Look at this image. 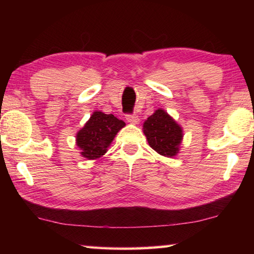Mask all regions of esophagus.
Masks as SVG:
<instances>
[{
    "label": "esophagus",
    "instance_id": "34e87169",
    "mask_svg": "<svg viewBox=\"0 0 254 254\" xmlns=\"http://www.w3.org/2000/svg\"><path fill=\"white\" fill-rule=\"evenodd\" d=\"M127 121L131 124H139L140 119L136 114H128L127 115Z\"/></svg>",
    "mask_w": 254,
    "mask_h": 254
}]
</instances>
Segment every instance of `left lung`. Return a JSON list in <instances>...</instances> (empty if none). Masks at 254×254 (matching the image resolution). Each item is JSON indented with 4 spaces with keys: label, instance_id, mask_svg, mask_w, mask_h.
<instances>
[{
    "label": "left lung",
    "instance_id": "left-lung-1",
    "mask_svg": "<svg viewBox=\"0 0 254 254\" xmlns=\"http://www.w3.org/2000/svg\"><path fill=\"white\" fill-rule=\"evenodd\" d=\"M143 133L154 151L173 158L179 153L184 131L173 117L163 109H158L143 123Z\"/></svg>",
    "mask_w": 254,
    "mask_h": 254
}]
</instances>
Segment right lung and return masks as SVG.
Listing matches in <instances>:
<instances>
[{"mask_svg": "<svg viewBox=\"0 0 254 254\" xmlns=\"http://www.w3.org/2000/svg\"><path fill=\"white\" fill-rule=\"evenodd\" d=\"M124 127L126 123L113 114H105L101 111L93 112L88 121L76 134V144L81 157L96 160L104 156L115 135Z\"/></svg>", "mask_w": 254, "mask_h": 254, "instance_id": "obj_1", "label": "right lung"}]
</instances>
